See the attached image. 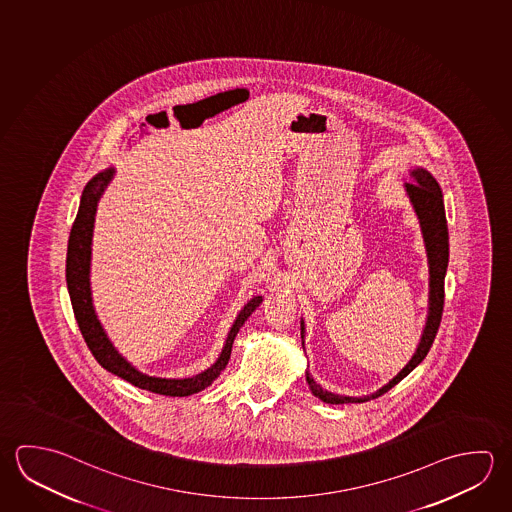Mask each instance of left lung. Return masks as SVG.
I'll return each mask as SVG.
<instances>
[{
    "instance_id": "obj_1",
    "label": "left lung",
    "mask_w": 512,
    "mask_h": 512,
    "mask_svg": "<svg viewBox=\"0 0 512 512\" xmlns=\"http://www.w3.org/2000/svg\"><path fill=\"white\" fill-rule=\"evenodd\" d=\"M412 176L415 181L406 183V190L410 194L417 216L421 219L422 234H424L428 262H430V313H428V322L422 332L421 343L415 350L413 358L410 359V363L388 385L379 388L376 394L367 395V397H343V395L325 392L320 385L314 383L313 377L309 376V372H307V383H309L311 392L323 403H365V401L386 394L392 386L397 385L401 379L408 376L413 368L426 358V354L430 352L431 343L439 331L442 309H444V277H446L449 259L448 221H446V212H444L442 192H440L437 181L431 178L430 172L417 169L412 172ZM300 336L304 341V323L300 325Z\"/></svg>"
}]
</instances>
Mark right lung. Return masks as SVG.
<instances>
[{
  "instance_id": "right-lung-1",
  "label": "right lung",
  "mask_w": 512,
  "mask_h": 512,
  "mask_svg": "<svg viewBox=\"0 0 512 512\" xmlns=\"http://www.w3.org/2000/svg\"><path fill=\"white\" fill-rule=\"evenodd\" d=\"M113 178V171L100 172L93 180L84 187L82 192L81 207L77 217L73 221L70 241H68V255H66V282H68V293L72 298L73 314L79 323L82 338L86 341L88 349L102 367L109 370L111 374L122 377L131 385L138 386L142 390H149L154 394L171 395V397H185V395L198 394L207 386L216 381L219 374L228 365V359L232 354L235 336L248 316L255 311V307L262 302V296H253L248 304L244 305L243 311L237 316L232 331L226 338L225 349L212 367L201 372L198 376L185 377V379H162V377H149L131 367L126 359L118 354L115 347L108 340L106 332L102 329L97 314L93 311L90 291V259H91V235H93V223H95V212L97 203L104 189L108 187L109 181Z\"/></svg>"
}]
</instances>
